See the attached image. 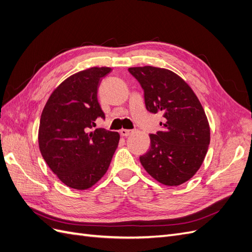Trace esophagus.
Listing matches in <instances>:
<instances>
[{
	"label": "esophagus",
	"instance_id": "obj_1",
	"mask_svg": "<svg viewBox=\"0 0 252 252\" xmlns=\"http://www.w3.org/2000/svg\"><path fill=\"white\" fill-rule=\"evenodd\" d=\"M121 135L123 136H128L130 135L131 133H133V130H129V129H121Z\"/></svg>",
	"mask_w": 252,
	"mask_h": 252
}]
</instances>
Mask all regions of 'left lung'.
<instances>
[{"label":"left lung","instance_id":"obj_1","mask_svg":"<svg viewBox=\"0 0 252 252\" xmlns=\"http://www.w3.org/2000/svg\"><path fill=\"white\" fill-rule=\"evenodd\" d=\"M144 89L149 112L163 113L162 130L150 134L140 162L152 178L179 186L200 169L210 143V127L199 98L180 75L154 66L128 68Z\"/></svg>","mask_w":252,"mask_h":252}]
</instances>
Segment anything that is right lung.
I'll return each instance as SVG.
<instances>
[{
    "mask_svg": "<svg viewBox=\"0 0 252 252\" xmlns=\"http://www.w3.org/2000/svg\"><path fill=\"white\" fill-rule=\"evenodd\" d=\"M110 67H90L63 81L42 111L39 147L45 162L68 187L86 190L107 172L118 148L119 132L96 128L105 114L97 88Z\"/></svg>",
    "mask_w": 252,
    "mask_h": 252,
    "instance_id": "add662e5",
    "label": "right lung"
}]
</instances>
